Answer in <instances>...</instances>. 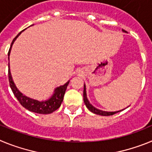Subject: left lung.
I'll list each match as a JSON object with an SVG mask.
<instances>
[{
	"label": "left lung",
	"mask_w": 152,
	"mask_h": 152,
	"mask_svg": "<svg viewBox=\"0 0 152 152\" xmlns=\"http://www.w3.org/2000/svg\"><path fill=\"white\" fill-rule=\"evenodd\" d=\"M123 33H126V31L123 30ZM83 96H84V104L86 105L87 108H88V110L91 111V112H92L93 113H95V114H96V115H100V116H111V115H113V114H115V113H119V112H120V111L125 110V109H123V110H119V111L108 112V111L101 110H99V109L94 107V106L92 105V104H91V103H90L89 100H88V97H87V93H86L85 84L84 85V94H83Z\"/></svg>",
	"instance_id": "left-lung-1"
}]
</instances>
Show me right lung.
<instances>
[{
  "label": "right lung",
  "mask_w": 152,
  "mask_h": 152,
  "mask_svg": "<svg viewBox=\"0 0 152 152\" xmlns=\"http://www.w3.org/2000/svg\"><path fill=\"white\" fill-rule=\"evenodd\" d=\"M25 29H23V31H24ZM23 31H21L20 33H19L15 38L13 39L10 49H9V52H8V56H10V51H11V48L13 42H15V40L20 35V33H22ZM8 59H9V57H8ZM8 77H9V83H10V88H11L14 96H16V98L18 100V101L20 102L21 105L24 108H26V110L31 111V112L39 114L52 113L54 111H56L57 109L59 108L63 101V98H64V93H65V91H66L67 87H68V84L70 82V80H68V82L65 83L64 85L57 87L55 89L53 94L52 95V96L49 99L46 100H42V101H40V100H35V99H33V98H30L29 96H26V95H24L23 94H22L20 91L17 89V86L15 85V84L13 82V78H12L10 69V63L8 64Z\"/></svg>",
  "instance_id": "obj_1"
}]
</instances>
